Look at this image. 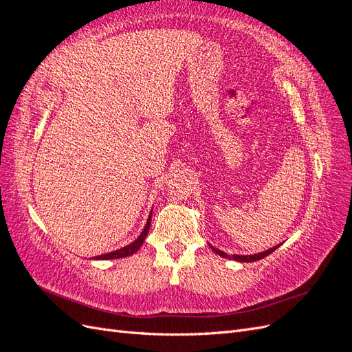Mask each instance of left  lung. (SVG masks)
Segmentation results:
<instances>
[{"label": "left lung", "mask_w": 352, "mask_h": 352, "mask_svg": "<svg viewBox=\"0 0 352 352\" xmlns=\"http://www.w3.org/2000/svg\"><path fill=\"white\" fill-rule=\"evenodd\" d=\"M210 247H211V245H210ZM278 247H279V245H278ZM278 247H273V248H270V250H267V251H263V252H260V254H254V255H236V254L228 255L226 252H223V251H220V250H217V248H214V247H211V250L214 251L216 254H219L220 257L233 258V260L241 261V263H251V261H257V260H261V258H264V257H267V255L272 254Z\"/></svg>", "instance_id": "8db88e82"}]
</instances>
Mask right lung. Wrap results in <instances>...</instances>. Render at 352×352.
<instances>
[{
    "label": "right lung",
    "mask_w": 352,
    "mask_h": 352,
    "mask_svg": "<svg viewBox=\"0 0 352 352\" xmlns=\"http://www.w3.org/2000/svg\"><path fill=\"white\" fill-rule=\"evenodd\" d=\"M151 216L153 212H150V217H148L146 220V225L144 228V230L141 232V235L138 236L132 243L126 245V247L120 248V250H116L113 252H109V254H102V255H98V257H94L95 260H114V258H123V257H129V255L135 254L138 250L141 248V245L144 243L148 232H150V226H151Z\"/></svg>",
    "instance_id": "right-lung-1"
}]
</instances>
